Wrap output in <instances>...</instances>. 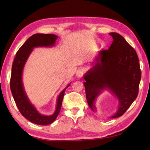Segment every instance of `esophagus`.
<instances>
[{"label": "esophagus", "mask_w": 150, "mask_h": 150, "mask_svg": "<svg viewBox=\"0 0 150 150\" xmlns=\"http://www.w3.org/2000/svg\"><path fill=\"white\" fill-rule=\"evenodd\" d=\"M83 74H84V70L83 69H80L79 68V69H78L76 72V76L78 77V78H82Z\"/></svg>", "instance_id": "esophagus-1"}]
</instances>
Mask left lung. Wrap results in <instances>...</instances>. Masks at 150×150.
I'll return each mask as SVG.
<instances>
[{
    "label": "left lung",
    "mask_w": 150,
    "mask_h": 150,
    "mask_svg": "<svg viewBox=\"0 0 150 150\" xmlns=\"http://www.w3.org/2000/svg\"><path fill=\"white\" fill-rule=\"evenodd\" d=\"M113 41L99 52L95 64L84 76L86 99L96 110L94 102L101 91L109 89L119 101L118 110L111 118L122 116L137 99L142 72L137 52L120 34L111 33Z\"/></svg>",
    "instance_id": "obj_1"
}]
</instances>
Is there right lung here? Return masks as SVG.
Segmentation results:
<instances>
[{
  "instance_id": "add662e5",
  "label": "right lung",
  "mask_w": 150,
  "mask_h": 150,
  "mask_svg": "<svg viewBox=\"0 0 150 150\" xmlns=\"http://www.w3.org/2000/svg\"><path fill=\"white\" fill-rule=\"evenodd\" d=\"M57 38V35L51 34H35L30 36L18 50L13 62L10 87L13 99L22 115L36 125H47L55 121L61 110L65 90L69 87L70 84L59 95L56 109L53 115L51 116L43 115L39 113L31 104L25 94L22 80V72L27 60L33 51V48L53 46Z\"/></svg>"
}]
</instances>
